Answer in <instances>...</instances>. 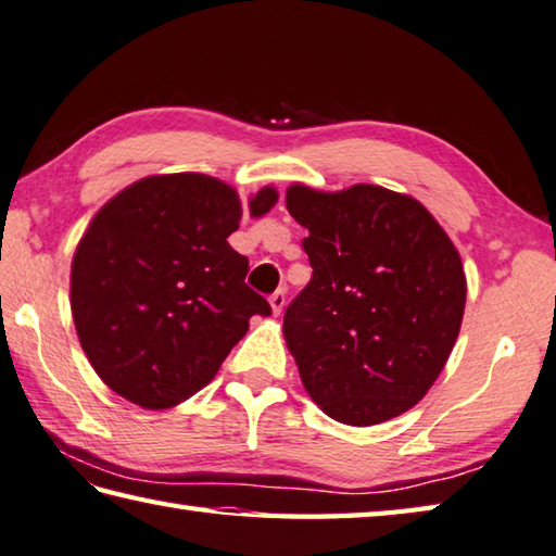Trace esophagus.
Masks as SVG:
<instances>
[{
	"mask_svg": "<svg viewBox=\"0 0 556 556\" xmlns=\"http://www.w3.org/2000/svg\"><path fill=\"white\" fill-rule=\"evenodd\" d=\"M285 306H287V293H285V289H277V291L269 296L271 315H279L281 311H285Z\"/></svg>",
	"mask_w": 556,
	"mask_h": 556,
	"instance_id": "esophagus-1",
	"label": "esophagus"
}]
</instances>
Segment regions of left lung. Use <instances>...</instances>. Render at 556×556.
I'll return each mask as SVG.
<instances>
[{"mask_svg":"<svg viewBox=\"0 0 556 556\" xmlns=\"http://www.w3.org/2000/svg\"><path fill=\"white\" fill-rule=\"evenodd\" d=\"M313 277L285 315L301 383L325 415L374 427L437 383L458 340L467 279L458 248L419 200L358 182L325 192L293 182Z\"/></svg>","mask_w":556,"mask_h":556,"instance_id":"8db88e82","label":"left lung"}]
</instances>
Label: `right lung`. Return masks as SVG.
<instances>
[{"mask_svg": "<svg viewBox=\"0 0 556 556\" xmlns=\"http://www.w3.org/2000/svg\"><path fill=\"white\" fill-rule=\"evenodd\" d=\"M277 200L265 185L243 206L219 178L156 173L96 212L74 250L70 303L81 350L113 393L176 407L219 374L253 315H269L228 236L245 210L257 219Z\"/></svg>", "mask_w": 556, "mask_h": 556, "instance_id": "right-lung-1", "label": "right lung"}]
</instances>
